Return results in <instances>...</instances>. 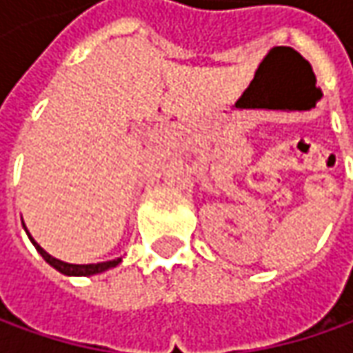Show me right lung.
I'll use <instances>...</instances> for the list:
<instances>
[{
    "label": "right lung",
    "instance_id": "obj_1",
    "mask_svg": "<svg viewBox=\"0 0 353 353\" xmlns=\"http://www.w3.org/2000/svg\"><path fill=\"white\" fill-rule=\"evenodd\" d=\"M25 228V225H23ZM27 236H29V232H27ZM29 239L33 241V245L37 248V251L43 255V259L47 261L48 265H52L57 271H61L64 275H78V277H86V275H94V273H102V271H108V269H112V267H116L121 259H114V261H105V263H92V265H72V263H64L61 259H54L52 255H48L47 251L43 250L37 241H34L33 237L29 236Z\"/></svg>",
    "mask_w": 353,
    "mask_h": 353
}]
</instances>
